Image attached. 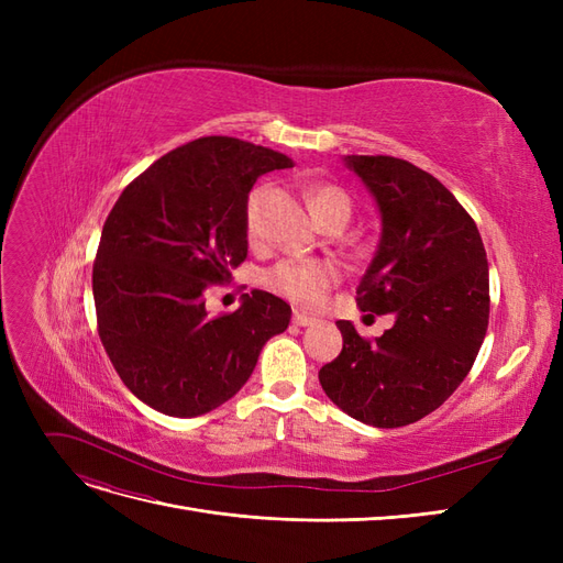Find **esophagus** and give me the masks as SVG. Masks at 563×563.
Segmentation results:
<instances>
[{"mask_svg":"<svg viewBox=\"0 0 563 563\" xmlns=\"http://www.w3.org/2000/svg\"><path fill=\"white\" fill-rule=\"evenodd\" d=\"M291 321H294V327H312V323H314L317 319H314V317H310V314H305V312H298V310H296Z\"/></svg>","mask_w":563,"mask_h":563,"instance_id":"1","label":"esophagus"}]
</instances>
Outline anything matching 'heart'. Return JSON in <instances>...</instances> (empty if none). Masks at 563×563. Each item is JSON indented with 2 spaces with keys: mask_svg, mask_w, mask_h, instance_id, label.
<instances>
[{
  "mask_svg": "<svg viewBox=\"0 0 563 563\" xmlns=\"http://www.w3.org/2000/svg\"><path fill=\"white\" fill-rule=\"evenodd\" d=\"M265 190H255L246 203V230L253 236L258 228V207ZM310 209L319 223H329L335 218H350V199L335 185H312L308 190ZM340 269L329 258H288L265 272V284L272 291L284 296L302 308H314L338 284Z\"/></svg>",
  "mask_w": 563,
  "mask_h": 563,
  "instance_id": "heart-1",
  "label": "heart"
}]
</instances>
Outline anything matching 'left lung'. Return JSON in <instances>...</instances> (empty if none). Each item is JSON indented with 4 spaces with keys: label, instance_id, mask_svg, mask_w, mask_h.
I'll return each instance as SVG.
<instances>
[{
    "label": "left lung",
    "instance_id": "obj_1",
    "mask_svg": "<svg viewBox=\"0 0 563 563\" xmlns=\"http://www.w3.org/2000/svg\"><path fill=\"white\" fill-rule=\"evenodd\" d=\"M378 203L383 234L356 286L364 312L395 314L380 338L335 321L343 352L319 371L329 399L373 428H404L465 380L488 329V263L472 216L406 159L347 155Z\"/></svg>",
    "mask_w": 563,
    "mask_h": 563
}]
</instances>
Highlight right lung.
Listing matches in <instances>:
<instances>
[{"label":"right lung","instance_id":"right-lung-1","mask_svg":"<svg viewBox=\"0 0 563 563\" xmlns=\"http://www.w3.org/2000/svg\"><path fill=\"white\" fill-rule=\"evenodd\" d=\"M282 152L230 135L180 145L126 185L93 263L98 335L124 385L174 418L209 413L244 387L291 308L267 291L209 317L203 294L249 253L246 203Z\"/></svg>","mask_w":563,"mask_h":563}]
</instances>
